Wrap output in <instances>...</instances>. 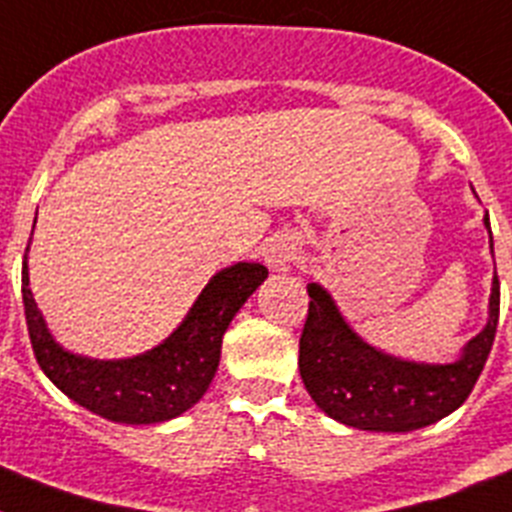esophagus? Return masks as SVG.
<instances>
[{"label":"esophagus","instance_id":"34e87169","mask_svg":"<svg viewBox=\"0 0 512 512\" xmlns=\"http://www.w3.org/2000/svg\"><path fill=\"white\" fill-rule=\"evenodd\" d=\"M297 243L292 241V238H279V241L271 243L269 248H266V264L271 266V269L277 271H287L289 264L297 259Z\"/></svg>","mask_w":512,"mask_h":512}]
</instances>
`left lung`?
Instances as JSON below:
<instances>
[{"label": "left lung", "instance_id": "obj_1", "mask_svg": "<svg viewBox=\"0 0 512 512\" xmlns=\"http://www.w3.org/2000/svg\"><path fill=\"white\" fill-rule=\"evenodd\" d=\"M490 230V217H485ZM492 235V233H490ZM310 307L300 336V377L325 415L359 431L408 433L454 413L485 369L500 318L492 279L490 318L451 364H418L361 341L320 284H307Z\"/></svg>", "mask_w": 512, "mask_h": 512}]
</instances>
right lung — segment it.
Wrapping results in <instances>:
<instances>
[{
	"instance_id": "add662e5",
	"label": "right lung",
	"mask_w": 512,
	"mask_h": 512,
	"mask_svg": "<svg viewBox=\"0 0 512 512\" xmlns=\"http://www.w3.org/2000/svg\"><path fill=\"white\" fill-rule=\"evenodd\" d=\"M266 277V266L248 261L217 271L164 343L130 359L102 361L71 354L51 336L30 292L25 253L22 302L27 333L45 377L81 408L115 423H164L202 400L220 364L230 320Z\"/></svg>"
}]
</instances>
